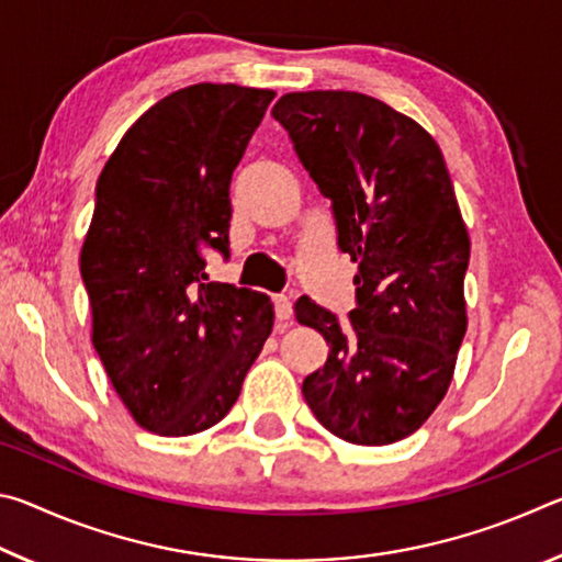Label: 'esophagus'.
<instances>
[{"instance_id": "1", "label": "esophagus", "mask_w": 562, "mask_h": 562, "mask_svg": "<svg viewBox=\"0 0 562 562\" xmlns=\"http://www.w3.org/2000/svg\"><path fill=\"white\" fill-rule=\"evenodd\" d=\"M274 317H278L280 322H290L292 302H290L288 294H278V297H274Z\"/></svg>"}]
</instances>
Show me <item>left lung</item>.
<instances>
[{"label": "left lung", "mask_w": 562, "mask_h": 562, "mask_svg": "<svg viewBox=\"0 0 562 562\" xmlns=\"http://www.w3.org/2000/svg\"><path fill=\"white\" fill-rule=\"evenodd\" d=\"M272 119L331 203L337 247L359 265L349 322L294 302L300 325L329 345L302 382L304 402L349 443L402 441L439 406L465 335L471 243L441 148L357 91L284 93Z\"/></svg>", "instance_id": "left-lung-1"}]
</instances>
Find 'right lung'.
I'll use <instances>...</instances> for the list:
<instances>
[{
	"mask_svg": "<svg viewBox=\"0 0 562 562\" xmlns=\"http://www.w3.org/2000/svg\"><path fill=\"white\" fill-rule=\"evenodd\" d=\"M274 91L193 83L150 106L97 183L81 247L93 347L144 429H211L240 396L272 331L268 294L207 282L231 255L233 170Z\"/></svg>",
	"mask_w": 562,
	"mask_h": 562,
	"instance_id": "obj_1",
	"label": "right lung"
}]
</instances>
